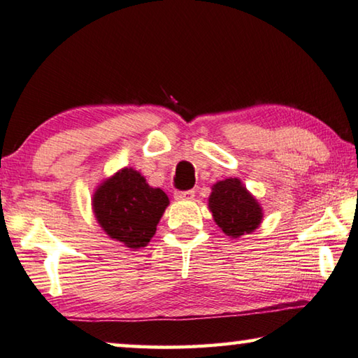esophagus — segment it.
I'll use <instances>...</instances> for the list:
<instances>
[{"label": "esophagus", "instance_id": "esophagus-1", "mask_svg": "<svg viewBox=\"0 0 358 358\" xmlns=\"http://www.w3.org/2000/svg\"><path fill=\"white\" fill-rule=\"evenodd\" d=\"M194 189H188V191H175V199L178 201H186V199H192L194 197Z\"/></svg>", "mask_w": 358, "mask_h": 358}]
</instances>
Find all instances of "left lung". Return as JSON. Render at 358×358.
<instances>
[{
	"label": "left lung",
	"mask_w": 358,
	"mask_h": 358,
	"mask_svg": "<svg viewBox=\"0 0 358 358\" xmlns=\"http://www.w3.org/2000/svg\"><path fill=\"white\" fill-rule=\"evenodd\" d=\"M208 207L217 224L229 237L250 234L263 218L259 203L237 178H226L213 185Z\"/></svg>",
	"instance_id": "left-lung-1"
}]
</instances>
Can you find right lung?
Instances as JSON below:
<instances>
[{
  "mask_svg": "<svg viewBox=\"0 0 358 358\" xmlns=\"http://www.w3.org/2000/svg\"><path fill=\"white\" fill-rule=\"evenodd\" d=\"M167 206L166 192L151 188L134 169H122L94 196V212L100 226L111 239L129 248L145 247L151 241Z\"/></svg>",
  "mask_w": 358,
  "mask_h": 358,
  "instance_id": "add662e5",
  "label": "right lung"
}]
</instances>
